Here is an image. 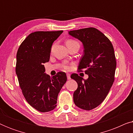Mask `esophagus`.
<instances>
[{
	"instance_id": "1",
	"label": "esophagus",
	"mask_w": 133,
	"mask_h": 133,
	"mask_svg": "<svg viewBox=\"0 0 133 133\" xmlns=\"http://www.w3.org/2000/svg\"><path fill=\"white\" fill-rule=\"evenodd\" d=\"M66 77H67V79H68V80H70V79H71V77H70V74H68V73H67V74H66Z\"/></svg>"
}]
</instances>
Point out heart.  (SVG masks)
Masks as SVG:
<instances>
[{
	"instance_id": "b5f03b06",
	"label": "heart",
	"mask_w": 133,
	"mask_h": 133,
	"mask_svg": "<svg viewBox=\"0 0 133 133\" xmlns=\"http://www.w3.org/2000/svg\"><path fill=\"white\" fill-rule=\"evenodd\" d=\"M75 43H77V42L72 39H69L66 42V45H71ZM63 68H64L65 70H69L70 69V67L68 65H65L63 66Z\"/></svg>"
}]
</instances>
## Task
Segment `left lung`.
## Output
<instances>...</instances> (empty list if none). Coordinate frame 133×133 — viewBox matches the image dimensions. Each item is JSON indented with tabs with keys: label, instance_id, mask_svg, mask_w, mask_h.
<instances>
[{
	"label": "left lung",
	"instance_id": "obj_1",
	"mask_svg": "<svg viewBox=\"0 0 133 133\" xmlns=\"http://www.w3.org/2000/svg\"><path fill=\"white\" fill-rule=\"evenodd\" d=\"M69 34L83 43L84 54L78 70L88 74L87 80L74 73L71 78L77 82L73 101L76 106L91 110L104 101L114 81L116 56L111 42L107 36L95 28H87L69 31Z\"/></svg>",
	"mask_w": 133,
	"mask_h": 133
}]
</instances>
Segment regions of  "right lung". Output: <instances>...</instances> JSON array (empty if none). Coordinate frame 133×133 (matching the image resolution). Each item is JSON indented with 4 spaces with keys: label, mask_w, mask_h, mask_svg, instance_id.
Segmentation results:
<instances>
[{
    "label": "right lung",
    "mask_w": 133,
    "mask_h": 133,
    "mask_svg": "<svg viewBox=\"0 0 133 133\" xmlns=\"http://www.w3.org/2000/svg\"><path fill=\"white\" fill-rule=\"evenodd\" d=\"M62 32H32L17 50L16 72L19 86L27 102L40 112L56 108L58 94L67 80L64 72H58L52 77L44 73L43 64L49 61L52 43Z\"/></svg>",
    "instance_id": "right-lung-1"
}]
</instances>
